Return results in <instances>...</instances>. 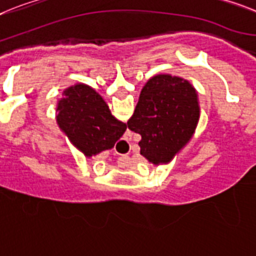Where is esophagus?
Listing matches in <instances>:
<instances>
[{"instance_id": "obj_1", "label": "esophagus", "mask_w": 256, "mask_h": 256, "mask_svg": "<svg viewBox=\"0 0 256 256\" xmlns=\"http://www.w3.org/2000/svg\"><path fill=\"white\" fill-rule=\"evenodd\" d=\"M122 142L126 144V141H122ZM128 160H130V156H128V155H122V156L119 158V160H118V163H119L120 167H124V166L128 163Z\"/></svg>"}]
</instances>
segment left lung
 <instances>
[{
  "instance_id": "obj_1",
  "label": "left lung",
  "mask_w": 256,
  "mask_h": 256,
  "mask_svg": "<svg viewBox=\"0 0 256 256\" xmlns=\"http://www.w3.org/2000/svg\"><path fill=\"white\" fill-rule=\"evenodd\" d=\"M200 102L190 82L156 75L146 82L126 126L141 136L140 152L152 164L168 163L196 132Z\"/></svg>"
}]
</instances>
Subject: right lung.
I'll return each mask as SVG.
<instances>
[{"label":"right lung","mask_w":256,"mask_h":256,"mask_svg":"<svg viewBox=\"0 0 256 256\" xmlns=\"http://www.w3.org/2000/svg\"><path fill=\"white\" fill-rule=\"evenodd\" d=\"M56 123L85 156L112 149L123 136L126 124L111 115L104 98L85 84L63 92L56 104Z\"/></svg>","instance_id":"1"}]
</instances>
